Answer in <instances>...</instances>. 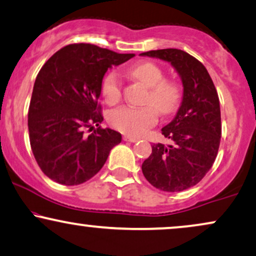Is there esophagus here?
I'll use <instances>...</instances> for the list:
<instances>
[{
  "instance_id": "obj_1",
  "label": "esophagus",
  "mask_w": 256,
  "mask_h": 256,
  "mask_svg": "<svg viewBox=\"0 0 256 256\" xmlns=\"http://www.w3.org/2000/svg\"><path fill=\"white\" fill-rule=\"evenodd\" d=\"M124 140L125 142H131V143H134V142L138 140L137 137H134V136H124Z\"/></svg>"
}]
</instances>
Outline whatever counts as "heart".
Wrapping results in <instances>:
<instances>
[{
	"mask_svg": "<svg viewBox=\"0 0 256 256\" xmlns=\"http://www.w3.org/2000/svg\"><path fill=\"white\" fill-rule=\"evenodd\" d=\"M134 78L148 87L143 107L122 106L108 113V122L116 130L131 136H140L146 128L155 125L158 110L169 114L176 108L181 98L180 87L173 81L164 80L161 68L150 62H143L128 70ZM102 95L108 104H118L122 95V80L116 72H110L102 82Z\"/></svg>",
	"mask_w": 256,
	"mask_h": 256,
	"instance_id": "heart-1",
	"label": "heart"
}]
</instances>
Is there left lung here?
Returning a JSON list of instances; mask_svg holds the SVG:
<instances>
[{
    "label": "left lung",
    "instance_id": "left-lung-1",
    "mask_svg": "<svg viewBox=\"0 0 256 256\" xmlns=\"http://www.w3.org/2000/svg\"><path fill=\"white\" fill-rule=\"evenodd\" d=\"M140 56L169 62L182 82V101L176 116L162 128L173 144H152L142 164L144 176L156 188L181 192L194 186L210 170L220 143V98L206 68L182 50L163 48Z\"/></svg>",
    "mask_w": 256,
    "mask_h": 256
}]
</instances>
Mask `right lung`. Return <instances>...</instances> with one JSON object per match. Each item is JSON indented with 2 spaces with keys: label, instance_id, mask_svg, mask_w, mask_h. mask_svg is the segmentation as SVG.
<instances>
[{
  "label": "right lung",
  "instance_id": "1",
  "mask_svg": "<svg viewBox=\"0 0 256 256\" xmlns=\"http://www.w3.org/2000/svg\"><path fill=\"white\" fill-rule=\"evenodd\" d=\"M134 56L81 42L64 46L40 69L28 108L30 142L40 169L54 182L88 181L122 142L119 132L98 126L104 116L98 98L107 70ZM84 128L94 134L86 136Z\"/></svg>",
  "mask_w": 256,
  "mask_h": 256
}]
</instances>
